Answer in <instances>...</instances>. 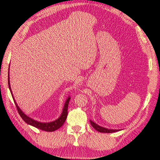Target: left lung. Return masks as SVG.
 <instances>
[{"label": "left lung", "mask_w": 160, "mask_h": 160, "mask_svg": "<svg viewBox=\"0 0 160 160\" xmlns=\"http://www.w3.org/2000/svg\"><path fill=\"white\" fill-rule=\"evenodd\" d=\"M90 123H91L92 126L94 127L96 130L101 133H112V132H118V131H119L118 129H109L105 128V127H102L99 125H98L97 124H96L95 122H94L92 120H90Z\"/></svg>", "instance_id": "8db88e82"}]
</instances>
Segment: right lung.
<instances>
[{
	"label": "right lung",
	"mask_w": 160,
	"mask_h": 160,
	"mask_svg": "<svg viewBox=\"0 0 160 160\" xmlns=\"http://www.w3.org/2000/svg\"><path fill=\"white\" fill-rule=\"evenodd\" d=\"M8 87H9V89L10 90L12 97L14 103H15L17 111H18L19 115L22 117V120H24L26 123L29 124V125L36 127V128L45 131V132H54V131L60 128V127L63 125V123L65 122L66 118H67V115H68V106L69 101H70V99H71L70 97H68L67 99H66L65 104H64V106H63L62 115H60V117L58 118L57 120H54L53 122H40L35 120H33V119H32L30 117H28V116L26 115L24 113L22 112V110L19 108V107L17 106L16 101L14 98L12 92L11 88H10L9 72H8Z\"/></svg>",
	"instance_id": "1"
}]
</instances>
